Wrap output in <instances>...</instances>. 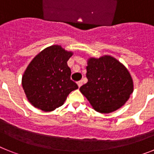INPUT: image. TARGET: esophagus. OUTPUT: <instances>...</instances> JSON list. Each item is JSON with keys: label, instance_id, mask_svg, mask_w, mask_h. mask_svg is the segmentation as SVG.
<instances>
[{"label": "esophagus", "instance_id": "obj_1", "mask_svg": "<svg viewBox=\"0 0 154 154\" xmlns=\"http://www.w3.org/2000/svg\"><path fill=\"white\" fill-rule=\"evenodd\" d=\"M77 84H78V86L80 88V87H81L82 85V81L77 82Z\"/></svg>", "mask_w": 154, "mask_h": 154}]
</instances>
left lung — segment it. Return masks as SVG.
I'll list each match as a JSON object with an SVG mask.
<instances>
[{"instance_id": "left-lung-1", "label": "left lung", "mask_w": 154, "mask_h": 154, "mask_svg": "<svg viewBox=\"0 0 154 154\" xmlns=\"http://www.w3.org/2000/svg\"><path fill=\"white\" fill-rule=\"evenodd\" d=\"M87 64L88 82L79 90L92 108L101 113H109L123 106L133 92L127 69L109 55L90 58Z\"/></svg>"}]
</instances>
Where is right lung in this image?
I'll list each match as a JSON object with an SVG mask.
<instances>
[{
	"instance_id": "obj_1",
	"label": "right lung",
	"mask_w": 154,
	"mask_h": 154,
	"mask_svg": "<svg viewBox=\"0 0 154 154\" xmlns=\"http://www.w3.org/2000/svg\"><path fill=\"white\" fill-rule=\"evenodd\" d=\"M73 52L61 45L42 50L32 59L22 76L23 89L32 106L45 112L62 106L72 91L78 89L71 80L67 62Z\"/></svg>"
}]
</instances>
